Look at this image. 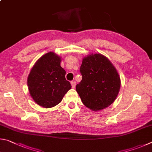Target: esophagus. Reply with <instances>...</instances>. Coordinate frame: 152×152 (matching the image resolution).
<instances>
[{
  "mask_svg": "<svg viewBox=\"0 0 152 152\" xmlns=\"http://www.w3.org/2000/svg\"><path fill=\"white\" fill-rule=\"evenodd\" d=\"M71 84L72 87H73V88H74V87H75V86H76V82L75 81H72L71 82Z\"/></svg>",
  "mask_w": 152,
  "mask_h": 152,
  "instance_id": "esophagus-1",
  "label": "esophagus"
}]
</instances>
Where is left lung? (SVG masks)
<instances>
[{"mask_svg": "<svg viewBox=\"0 0 152 152\" xmlns=\"http://www.w3.org/2000/svg\"><path fill=\"white\" fill-rule=\"evenodd\" d=\"M80 73L82 80L76 86V91L87 107L102 110L115 101L120 89V77L107 57L97 53L85 57Z\"/></svg>", "mask_w": 152, "mask_h": 152, "instance_id": "8db88e82", "label": "left lung"}]
</instances>
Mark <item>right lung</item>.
Returning a JSON list of instances; mask_svg holds the SVG:
<instances>
[{"mask_svg": "<svg viewBox=\"0 0 152 152\" xmlns=\"http://www.w3.org/2000/svg\"><path fill=\"white\" fill-rule=\"evenodd\" d=\"M60 63L58 55L48 53L37 61L28 75L27 84L31 96L43 107L50 108L58 104L71 88Z\"/></svg>", "mask_w": 152, "mask_h": 152, "instance_id": "1", "label": "right lung"}]
</instances>
